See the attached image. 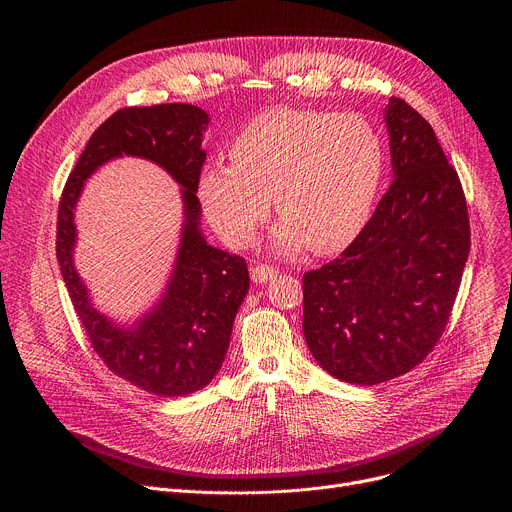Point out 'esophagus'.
Wrapping results in <instances>:
<instances>
[{"mask_svg":"<svg viewBox=\"0 0 512 512\" xmlns=\"http://www.w3.org/2000/svg\"><path fill=\"white\" fill-rule=\"evenodd\" d=\"M277 269H273V267H269V265H255L253 269H251V279L255 281V283H267L269 279H273V277H277Z\"/></svg>","mask_w":512,"mask_h":512,"instance_id":"obj_1","label":"esophagus"}]
</instances>
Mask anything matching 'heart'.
<instances>
[{"label": "heart", "instance_id": "obj_1", "mask_svg": "<svg viewBox=\"0 0 512 512\" xmlns=\"http://www.w3.org/2000/svg\"><path fill=\"white\" fill-rule=\"evenodd\" d=\"M231 162H212L198 178L202 210L218 237L247 245L273 198L283 251L308 245L334 253L369 223L385 178V143L362 115L277 107L243 127Z\"/></svg>", "mask_w": 512, "mask_h": 512}]
</instances>
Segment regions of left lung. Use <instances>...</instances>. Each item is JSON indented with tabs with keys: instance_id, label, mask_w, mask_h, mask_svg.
<instances>
[{
	"instance_id": "8db88e82",
	"label": "left lung",
	"mask_w": 512,
	"mask_h": 512,
	"mask_svg": "<svg viewBox=\"0 0 512 512\" xmlns=\"http://www.w3.org/2000/svg\"><path fill=\"white\" fill-rule=\"evenodd\" d=\"M393 184L338 259L304 273V336L332 377L371 387L409 373L448 326L470 253L464 190L431 125L385 107Z\"/></svg>"
}]
</instances>
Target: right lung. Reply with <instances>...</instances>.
<instances>
[{
	"instance_id": "right-lung-1",
	"label": "right lung",
	"mask_w": 512,
	"mask_h": 512,
	"mask_svg": "<svg viewBox=\"0 0 512 512\" xmlns=\"http://www.w3.org/2000/svg\"><path fill=\"white\" fill-rule=\"evenodd\" d=\"M208 119L206 111L188 103L119 109L91 135L58 206L56 259L95 352L117 377L158 397L190 395L221 371L235 316L249 291L245 259L208 245L200 231L196 192ZM123 155L164 167L181 184L185 204L179 255L165 294L131 327L113 323L92 306L71 259L74 208L84 182Z\"/></svg>"
}]
</instances>
